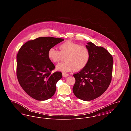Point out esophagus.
I'll return each mask as SVG.
<instances>
[{
    "label": "esophagus",
    "mask_w": 131,
    "mask_h": 131,
    "mask_svg": "<svg viewBox=\"0 0 131 131\" xmlns=\"http://www.w3.org/2000/svg\"><path fill=\"white\" fill-rule=\"evenodd\" d=\"M62 75L63 77L64 78H66V77H67L69 75L68 74H67V73H63Z\"/></svg>",
    "instance_id": "esophagus-1"
}]
</instances>
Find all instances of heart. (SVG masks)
Segmentation results:
<instances>
[{
  "instance_id": "obj_1",
  "label": "heart",
  "mask_w": 131,
  "mask_h": 131,
  "mask_svg": "<svg viewBox=\"0 0 131 131\" xmlns=\"http://www.w3.org/2000/svg\"><path fill=\"white\" fill-rule=\"evenodd\" d=\"M59 48V50L51 48L48 53L49 58L54 63L59 62L65 57L66 61L56 66L58 71H79L84 68L89 62L90 52L85 46L67 41L60 45Z\"/></svg>"
}]
</instances>
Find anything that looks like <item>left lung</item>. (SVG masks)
<instances>
[{
	"mask_svg": "<svg viewBox=\"0 0 131 131\" xmlns=\"http://www.w3.org/2000/svg\"><path fill=\"white\" fill-rule=\"evenodd\" d=\"M86 47L90 52L86 66L74 74L75 82L73 88L75 96L83 101L94 100L104 93L112 79L113 57L102 47L89 42Z\"/></svg>",
	"mask_w": 131,
	"mask_h": 131,
	"instance_id": "obj_1",
	"label": "left lung"
}]
</instances>
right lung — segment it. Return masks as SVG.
<instances>
[{
	"label": "right lung",
	"mask_w": 131,
	"mask_h": 131,
	"mask_svg": "<svg viewBox=\"0 0 131 131\" xmlns=\"http://www.w3.org/2000/svg\"><path fill=\"white\" fill-rule=\"evenodd\" d=\"M63 39L42 37L30 40L19 49L17 56V76L25 92L38 101L51 98L62 73H51L55 66L48 57V51Z\"/></svg>",
	"instance_id": "add662e5"
}]
</instances>
